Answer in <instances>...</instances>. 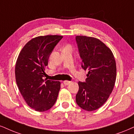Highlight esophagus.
Segmentation results:
<instances>
[{
    "label": "esophagus",
    "mask_w": 134,
    "mask_h": 134,
    "mask_svg": "<svg viewBox=\"0 0 134 134\" xmlns=\"http://www.w3.org/2000/svg\"><path fill=\"white\" fill-rule=\"evenodd\" d=\"M63 83L64 85H70L71 83V81H67V80H65V81H63Z\"/></svg>",
    "instance_id": "esophagus-1"
}]
</instances>
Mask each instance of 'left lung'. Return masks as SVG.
<instances>
[{"label": "left lung", "instance_id": "left-lung-1", "mask_svg": "<svg viewBox=\"0 0 134 134\" xmlns=\"http://www.w3.org/2000/svg\"><path fill=\"white\" fill-rule=\"evenodd\" d=\"M81 66L88 70L85 82L79 81L76 96L77 104L82 109H99L109 98L116 80V63L114 54L100 40L87 36L76 37Z\"/></svg>", "mask_w": 134, "mask_h": 134}]
</instances>
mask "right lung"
<instances>
[{
  "label": "right lung",
  "instance_id": "add662e5",
  "mask_svg": "<svg viewBox=\"0 0 134 134\" xmlns=\"http://www.w3.org/2000/svg\"><path fill=\"white\" fill-rule=\"evenodd\" d=\"M63 36L46 35L34 38L20 52L15 69L16 85L27 104L36 111L52 108L57 99L61 83L44 80L49 55Z\"/></svg>",
  "mask_w": 134,
  "mask_h": 134
}]
</instances>
